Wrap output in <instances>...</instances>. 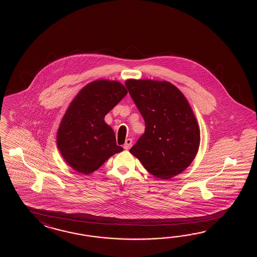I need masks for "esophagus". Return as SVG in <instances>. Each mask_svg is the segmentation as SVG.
I'll use <instances>...</instances> for the list:
<instances>
[{"label": "esophagus", "mask_w": 257, "mask_h": 257, "mask_svg": "<svg viewBox=\"0 0 257 257\" xmlns=\"http://www.w3.org/2000/svg\"><path fill=\"white\" fill-rule=\"evenodd\" d=\"M131 145H132V140L131 139H126V142L124 144V149L125 150H128L131 147Z\"/></svg>", "instance_id": "1"}]
</instances>
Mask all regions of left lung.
I'll list each match as a JSON object with an SVG mask.
<instances>
[{
	"instance_id": "obj_1",
	"label": "left lung",
	"mask_w": 257,
	"mask_h": 257,
	"mask_svg": "<svg viewBox=\"0 0 257 257\" xmlns=\"http://www.w3.org/2000/svg\"><path fill=\"white\" fill-rule=\"evenodd\" d=\"M131 98L145 121V132L130 150L144 168L168 180L191 164L200 131L185 95L166 81L127 80Z\"/></svg>"
}]
</instances>
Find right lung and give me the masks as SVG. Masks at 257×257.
<instances>
[{
  "label": "right lung",
  "instance_id": "add662e5",
  "mask_svg": "<svg viewBox=\"0 0 257 257\" xmlns=\"http://www.w3.org/2000/svg\"><path fill=\"white\" fill-rule=\"evenodd\" d=\"M126 93L120 82L97 80L72 100L60 122L57 145L66 163L78 173L89 175L123 151L104 118Z\"/></svg>",
  "mask_w": 257,
  "mask_h": 257
}]
</instances>
